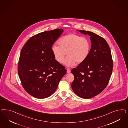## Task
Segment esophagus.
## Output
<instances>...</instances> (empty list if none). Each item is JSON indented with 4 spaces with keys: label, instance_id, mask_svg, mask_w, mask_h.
Masks as SVG:
<instances>
[{
    "label": "esophagus",
    "instance_id": "1",
    "mask_svg": "<svg viewBox=\"0 0 128 128\" xmlns=\"http://www.w3.org/2000/svg\"><path fill=\"white\" fill-rule=\"evenodd\" d=\"M67 73L70 72V68H67Z\"/></svg>",
    "mask_w": 128,
    "mask_h": 128
}]
</instances>
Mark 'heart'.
<instances>
[{"instance_id":"1","label":"heart","mask_w":128,"mask_h":128,"mask_svg":"<svg viewBox=\"0 0 128 128\" xmlns=\"http://www.w3.org/2000/svg\"><path fill=\"white\" fill-rule=\"evenodd\" d=\"M59 47L52 46L51 50L55 60L59 63L64 62L66 54L67 55L64 64L67 66L84 62L88 56L91 48L88 38L75 34H69L61 38L58 42Z\"/></svg>"}]
</instances>
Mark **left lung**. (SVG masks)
<instances>
[{"label": "left lung", "instance_id": "left-lung-1", "mask_svg": "<svg viewBox=\"0 0 128 128\" xmlns=\"http://www.w3.org/2000/svg\"><path fill=\"white\" fill-rule=\"evenodd\" d=\"M78 31L90 36L91 48L87 59L71 70L74 76L72 88L80 98L89 99L107 86L112 71L113 60L111 50L103 38L91 32Z\"/></svg>", "mask_w": 128, "mask_h": 128}]
</instances>
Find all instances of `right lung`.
I'll return each instance as SVG.
<instances>
[{
  "mask_svg": "<svg viewBox=\"0 0 128 128\" xmlns=\"http://www.w3.org/2000/svg\"><path fill=\"white\" fill-rule=\"evenodd\" d=\"M63 31L56 29L38 33L21 50L18 75L24 89L33 97L45 98L53 94L66 74V67L55 60L51 50Z\"/></svg>",
  "mask_w": 128,
  "mask_h": 128,
  "instance_id": "right-lung-1",
  "label": "right lung"
}]
</instances>
